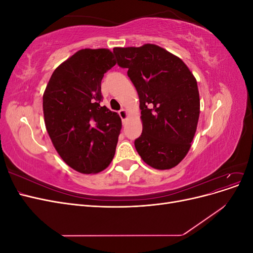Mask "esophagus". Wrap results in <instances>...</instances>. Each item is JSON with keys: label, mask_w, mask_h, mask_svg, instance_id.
Here are the masks:
<instances>
[{"label": "esophagus", "mask_w": 253, "mask_h": 253, "mask_svg": "<svg viewBox=\"0 0 253 253\" xmlns=\"http://www.w3.org/2000/svg\"><path fill=\"white\" fill-rule=\"evenodd\" d=\"M119 116H120V118L122 119V121H126V118H127V112H126V110H125V109H121L120 111H119Z\"/></svg>", "instance_id": "esophagus-1"}]
</instances>
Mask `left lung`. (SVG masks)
I'll use <instances>...</instances> for the list:
<instances>
[{
	"mask_svg": "<svg viewBox=\"0 0 253 253\" xmlns=\"http://www.w3.org/2000/svg\"><path fill=\"white\" fill-rule=\"evenodd\" d=\"M139 97L142 133L135 148L143 162L169 170L185 158L200 118L196 79L183 61L155 44L115 47Z\"/></svg>",
	"mask_w": 253,
	"mask_h": 253,
	"instance_id": "obj_1",
	"label": "left lung"
}]
</instances>
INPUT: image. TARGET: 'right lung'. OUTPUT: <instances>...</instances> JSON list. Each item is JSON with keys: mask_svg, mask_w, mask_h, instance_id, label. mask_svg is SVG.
Instances as JSON below:
<instances>
[{"mask_svg": "<svg viewBox=\"0 0 253 253\" xmlns=\"http://www.w3.org/2000/svg\"><path fill=\"white\" fill-rule=\"evenodd\" d=\"M115 64L110 49H80L56 68L44 90V121L53 147L83 174L106 169L116 151L121 119L100 105L101 80Z\"/></svg>", "mask_w": 253, "mask_h": 253, "instance_id": "add662e5", "label": "right lung"}]
</instances>
